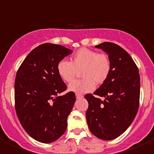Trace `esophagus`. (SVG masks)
<instances>
[{
	"instance_id": "esophagus-1",
	"label": "esophagus",
	"mask_w": 154,
	"mask_h": 154,
	"mask_svg": "<svg viewBox=\"0 0 154 154\" xmlns=\"http://www.w3.org/2000/svg\"><path fill=\"white\" fill-rule=\"evenodd\" d=\"M83 96H82V95H81V94H76V99H81V98H82Z\"/></svg>"
}]
</instances>
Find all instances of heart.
Segmentation results:
<instances>
[{
  "mask_svg": "<svg viewBox=\"0 0 154 154\" xmlns=\"http://www.w3.org/2000/svg\"><path fill=\"white\" fill-rule=\"evenodd\" d=\"M112 70V62L108 55L88 48H80L71 58V62L61 60L57 64V72L63 81L70 82L81 72L82 79L69 84V90L76 94L92 92L96 83L102 85L108 79Z\"/></svg>",
  "mask_w": 154,
  "mask_h": 154,
  "instance_id": "heart-1",
  "label": "heart"
}]
</instances>
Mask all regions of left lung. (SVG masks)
Segmentation results:
<instances>
[{"label":"left lung","instance_id":"8db88e82","mask_svg":"<svg viewBox=\"0 0 154 154\" xmlns=\"http://www.w3.org/2000/svg\"><path fill=\"white\" fill-rule=\"evenodd\" d=\"M95 47L108 54L112 70L95 96H85L89 103L86 120L93 135L111 140L123 134L135 119L140 105V74L129 53L118 45L103 42Z\"/></svg>","mask_w":154,"mask_h":154}]
</instances>
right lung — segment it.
Here are the masks:
<instances>
[{
  "instance_id": "1",
  "label": "right lung",
  "mask_w": 154,
  "mask_h": 154,
  "mask_svg": "<svg viewBox=\"0 0 154 154\" xmlns=\"http://www.w3.org/2000/svg\"><path fill=\"white\" fill-rule=\"evenodd\" d=\"M72 51L60 45L45 43L28 55L16 74L14 102L24 130L35 140L49 143L67 128V119L75 102L58 75L57 64Z\"/></svg>"
}]
</instances>
